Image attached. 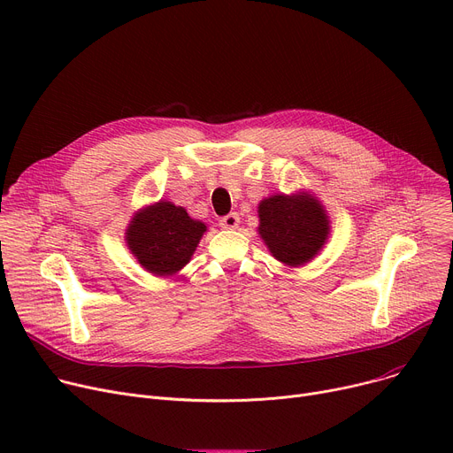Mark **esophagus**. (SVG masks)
I'll return each mask as SVG.
<instances>
[{
	"label": "esophagus",
	"mask_w": 453,
	"mask_h": 453,
	"mask_svg": "<svg viewBox=\"0 0 453 453\" xmlns=\"http://www.w3.org/2000/svg\"><path fill=\"white\" fill-rule=\"evenodd\" d=\"M220 227H224V229H236L239 227V224H241V217L236 212H229L227 217H222L220 219Z\"/></svg>",
	"instance_id": "esophagus-1"
}]
</instances>
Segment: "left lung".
Returning <instances> with one entry per match:
<instances>
[{
  "label": "left lung",
  "mask_w": 453,
  "mask_h": 453,
  "mask_svg": "<svg viewBox=\"0 0 453 453\" xmlns=\"http://www.w3.org/2000/svg\"><path fill=\"white\" fill-rule=\"evenodd\" d=\"M258 234L270 253L287 266H303L325 246L330 220L308 193L273 195L258 203Z\"/></svg>",
  "instance_id": "1"
}]
</instances>
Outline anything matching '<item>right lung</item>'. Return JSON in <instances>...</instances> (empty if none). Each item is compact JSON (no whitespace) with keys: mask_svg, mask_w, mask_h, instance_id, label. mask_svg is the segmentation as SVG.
<instances>
[{"mask_svg":"<svg viewBox=\"0 0 453 453\" xmlns=\"http://www.w3.org/2000/svg\"><path fill=\"white\" fill-rule=\"evenodd\" d=\"M205 231L207 226L190 219L183 207L159 200L134 214L127 244L147 272L169 277L188 263Z\"/></svg>","mask_w":453,"mask_h":453,"instance_id":"add662e5","label":"right lung"}]
</instances>
